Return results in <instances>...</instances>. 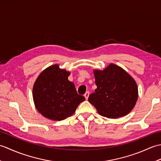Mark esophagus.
I'll use <instances>...</instances> for the list:
<instances>
[{
    "label": "esophagus",
    "instance_id": "34e87169",
    "mask_svg": "<svg viewBox=\"0 0 161 161\" xmlns=\"http://www.w3.org/2000/svg\"><path fill=\"white\" fill-rule=\"evenodd\" d=\"M88 96H89V92L88 91H87L86 93L84 94V97H85V98L86 99V100H88Z\"/></svg>",
    "mask_w": 161,
    "mask_h": 161
}]
</instances>
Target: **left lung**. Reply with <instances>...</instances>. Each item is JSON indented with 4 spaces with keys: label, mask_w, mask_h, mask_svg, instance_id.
Returning <instances> with one entry per match:
<instances>
[{
    "label": "left lung",
    "mask_w": 161,
    "mask_h": 161,
    "mask_svg": "<svg viewBox=\"0 0 161 161\" xmlns=\"http://www.w3.org/2000/svg\"><path fill=\"white\" fill-rule=\"evenodd\" d=\"M93 73L97 88L88 101L98 114L108 118H118L131 112L138 97L134 79L114 64L102 70L95 69Z\"/></svg>",
    "instance_id": "obj_1"
}]
</instances>
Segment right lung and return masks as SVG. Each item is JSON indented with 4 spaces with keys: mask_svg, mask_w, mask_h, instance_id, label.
I'll return each mask as SVG.
<instances>
[{
    "mask_svg": "<svg viewBox=\"0 0 161 161\" xmlns=\"http://www.w3.org/2000/svg\"><path fill=\"white\" fill-rule=\"evenodd\" d=\"M70 71L54 64L43 70L32 88L35 107L41 114L52 120L60 121L70 117L78 105L85 100L77 94L75 84L68 80Z\"/></svg>",
    "mask_w": 161,
    "mask_h": 161,
    "instance_id": "add662e5",
    "label": "right lung"
}]
</instances>
